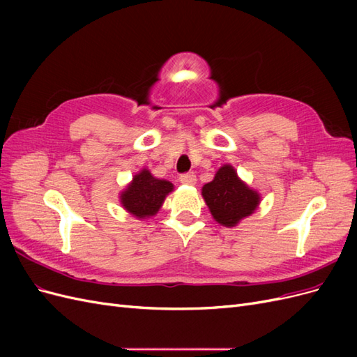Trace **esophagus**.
I'll use <instances>...</instances> for the list:
<instances>
[{
  "mask_svg": "<svg viewBox=\"0 0 357 357\" xmlns=\"http://www.w3.org/2000/svg\"><path fill=\"white\" fill-rule=\"evenodd\" d=\"M180 183H183V185H189V186H193L197 183V176L193 174V172H188V174H183L180 176Z\"/></svg>",
  "mask_w": 357,
  "mask_h": 357,
  "instance_id": "obj_1",
  "label": "esophagus"
}]
</instances>
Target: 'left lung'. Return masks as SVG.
I'll list each match as a JSON object with an SVG mask.
<instances>
[{
	"label": "left lung",
	"mask_w": 357,
	"mask_h": 357,
	"mask_svg": "<svg viewBox=\"0 0 357 357\" xmlns=\"http://www.w3.org/2000/svg\"><path fill=\"white\" fill-rule=\"evenodd\" d=\"M201 193L213 219L225 228H234L261 204V193L241 180L231 164L215 171L214 178L202 186Z\"/></svg>",
	"instance_id": "8db88e82"
}]
</instances>
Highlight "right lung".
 <instances>
[{
  "mask_svg": "<svg viewBox=\"0 0 357 357\" xmlns=\"http://www.w3.org/2000/svg\"><path fill=\"white\" fill-rule=\"evenodd\" d=\"M172 190H174V185L171 181L158 178L150 169L143 168L119 193V199H121L123 210L138 220H144L158 214L165 198Z\"/></svg>",
  "mask_w": 357,
  "mask_h": 357,
  "instance_id": "1",
  "label": "right lung"
}]
</instances>
